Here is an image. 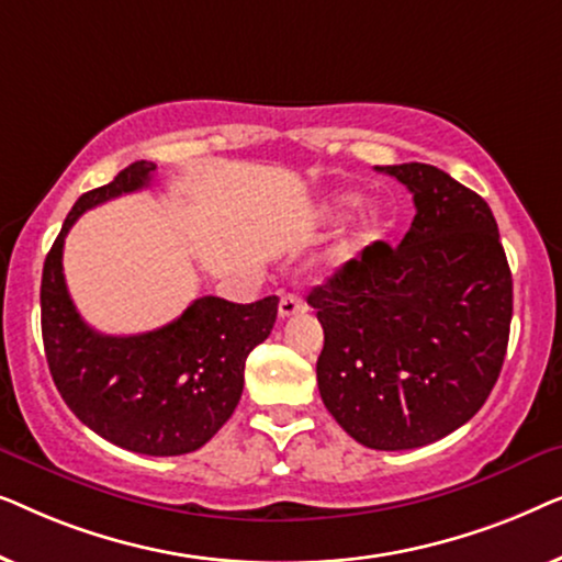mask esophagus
Segmentation results:
<instances>
[{"label": "esophagus", "mask_w": 562, "mask_h": 562, "mask_svg": "<svg viewBox=\"0 0 562 562\" xmlns=\"http://www.w3.org/2000/svg\"><path fill=\"white\" fill-rule=\"evenodd\" d=\"M302 312H306V304H304L302 296H294V294L281 296V302H279V317L281 319H289V317H294V314H302Z\"/></svg>", "instance_id": "esophagus-1"}]
</instances>
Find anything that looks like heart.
Masks as SVG:
<instances>
[{
    "instance_id": "heart-1",
    "label": "heart",
    "mask_w": 562,
    "mask_h": 562,
    "mask_svg": "<svg viewBox=\"0 0 562 562\" xmlns=\"http://www.w3.org/2000/svg\"><path fill=\"white\" fill-rule=\"evenodd\" d=\"M360 204V196L352 194V191H345V194H333L327 196L325 202L319 204V220L327 222V225H335V222H340L342 217H348V214L356 210ZM381 227V214L375 210H363L358 214V220L352 222L348 233L340 237V243H337V258H352L356 252L366 250L368 245L373 243L375 233H379Z\"/></svg>"
}]
</instances>
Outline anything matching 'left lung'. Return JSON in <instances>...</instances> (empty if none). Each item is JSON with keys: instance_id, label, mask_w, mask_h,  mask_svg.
I'll list each match as a JSON object with an SVG mask.
<instances>
[{"instance_id": "left-lung-1", "label": "left lung", "mask_w": 562, "mask_h": 562, "mask_svg": "<svg viewBox=\"0 0 562 562\" xmlns=\"http://www.w3.org/2000/svg\"><path fill=\"white\" fill-rule=\"evenodd\" d=\"M412 191L409 233L373 243L306 302L325 348L322 402L352 440L412 450L463 427L502 373L512 271L488 204L427 164L386 166Z\"/></svg>"}]
</instances>
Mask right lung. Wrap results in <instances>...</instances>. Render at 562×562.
<instances>
[{"mask_svg":"<svg viewBox=\"0 0 562 562\" xmlns=\"http://www.w3.org/2000/svg\"><path fill=\"white\" fill-rule=\"evenodd\" d=\"M153 173L156 164L135 160L68 212L43 266V345L58 394L89 429L140 456H183L233 417L245 360L271 335L279 296L252 304L202 296L171 325L143 335L91 329L66 289V235L91 206L145 189Z\"/></svg>","mask_w":562,"mask_h":562,"instance_id":"obj_1","label":"right lung"}]
</instances>
